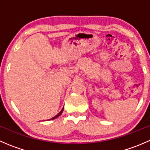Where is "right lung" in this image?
<instances>
[{
	"mask_svg": "<svg viewBox=\"0 0 150 150\" xmlns=\"http://www.w3.org/2000/svg\"><path fill=\"white\" fill-rule=\"evenodd\" d=\"M63 110H64V107H63V108H62V110L61 111H60L59 112L58 114L57 115H55V116H54V117H53L52 118H51V119H50V120H54V119H56V118H57V117H58L59 116V115H61V114H62V113Z\"/></svg>",
	"mask_w": 150,
	"mask_h": 150,
	"instance_id": "right-lung-1",
	"label": "right lung"
}]
</instances>
